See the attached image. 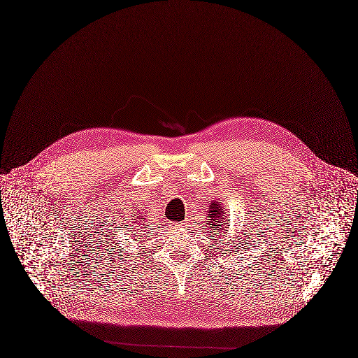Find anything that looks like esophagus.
Returning a JSON list of instances; mask_svg holds the SVG:
<instances>
[{
  "instance_id": "1",
  "label": "esophagus",
  "mask_w": 358,
  "mask_h": 358,
  "mask_svg": "<svg viewBox=\"0 0 358 358\" xmlns=\"http://www.w3.org/2000/svg\"><path fill=\"white\" fill-rule=\"evenodd\" d=\"M177 227H180V226H182V223L181 222H178V223H174Z\"/></svg>"
}]
</instances>
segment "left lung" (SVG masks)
I'll use <instances>...</instances> for the list:
<instances>
[{"mask_svg": "<svg viewBox=\"0 0 358 358\" xmlns=\"http://www.w3.org/2000/svg\"><path fill=\"white\" fill-rule=\"evenodd\" d=\"M224 211L222 210L220 207V204H211L210 206V210H208V215H210V218L211 220H208V223L211 224L207 230H210V231H220V230H223V222H224V214H223ZM240 248H244V244H241V247H237L234 249V252H238L240 250ZM245 249V248H244ZM248 249V248H247ZM245 249V250H247Z\"/></svg>", "mask_w": 358, "mask_h": 358, "instance_id": "1", "label": "left lung"}]
</instances>
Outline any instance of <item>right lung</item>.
Returning a JSON list of instances; mask_svg holds the SVG:
<instances>
[{
    "instance_id": "obj_1",
    "label": "right lung",
    "mask_w": 358,
    "mask_h": 358,
    "mask_svg": "<svg viewBox=\"0 0 358 358\" xmlns=\"http://www.w3.org/2000/svg\"><path fill=\"white\" fill-rule=\"evenodd\" d=\"M135 220H138V223H140V224H143V220H144V218H140V217H135ZM134 223H135V222H134ZM136 223H138V222H136Z\"/></svg>"
}]
</instances>
